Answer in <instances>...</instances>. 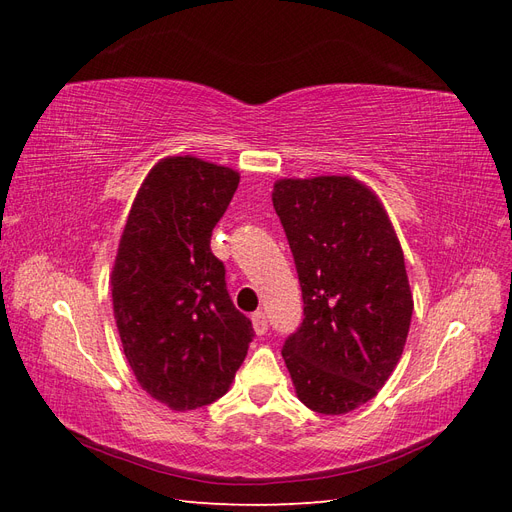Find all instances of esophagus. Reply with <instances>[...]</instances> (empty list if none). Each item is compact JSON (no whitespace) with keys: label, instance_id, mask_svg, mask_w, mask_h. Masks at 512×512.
<instances>
[{"label":"esophagus","instance_id":"34e87169","mask_svg":"<svg viewBox=\"0 0 512 512\" xmlns=\"http://www.w3.org/2000/svg\"><path fill=\"white\" fill-rule=\"evenodd\" d=\"M252 327L256 331V335H265L267 329H269V322H267V316L262 312H254L252 314Z\"/></svg>","mask_w":512,"mask_h":512}]
</instances>
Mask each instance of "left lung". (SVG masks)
I'll use <instances>...</instances> for the list:
<instances>
[{
  "label": "left lung",
  "instance_id": "1",
  "mask_svg": "<svg viewBox=\"0 0 512 512\" xmlns=\"http://www.w3.org/2000/svg\"><path fill=\"white\" fill-rule=\"evenodd\" d=\"M303 292V322L282 356L294 391L320 414H346L382 389L412 320L404 252L378 196L352 177L273 185Z\"/></svg>",
  "mask_w": 512,
  "mask_h": 512
}]
</instances>
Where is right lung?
Here are the masks:
<instances>
[{
  "instance_id": "obj_1",
  "label": "right lung",
  "mask_w": 512,
  "mask_h": 512,
  "mask_svg": "<svg viewBox=\"0 0 512 512\" xmlns=\"http://www.w3.org/2000/svg\"><path fill=\"white\" fill-rule=\"evenodd\" d=\"M237 185L232 168L164 158L138 190L119 241L111 286L123 354L143 391L170 410L220 399L254 337L211 252Z\"/></svg>"
}]
</instances>
